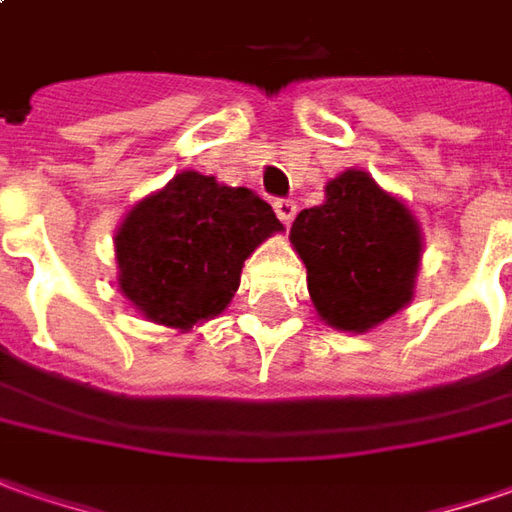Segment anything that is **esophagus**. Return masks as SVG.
<instances>
[{
	"label": "esophagus",
	"instance_id": "esophagus-1",
	"mask_svg": "<svg viewBox=\"0 0 512 512\" xmlns=\"http://www.w3.org/2000/svg\"><path fill=\"white\" fill-rule=\"evenodd\" d=\"M274 212H277V218L289 226L294 221V215H297V203L294 201H274Z\"/></svg>",
	"mask_w": 512,
	"mask_h": 512
}]
</instances>
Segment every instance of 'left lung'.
Returning <instances> with one entry per match:
<instances>
[{
    "instance_id": "obj_1",
    "label": "left lung",
    "mask_w": 512,
    "mask_h": 512,
    "mask_svg": "<svg viewBox=\"0 0 512 512\" xmlns=\"http://www.w3.org/2000/svg\"><path fill=\"white\" fill-rule=\"evenodd\" d=\"M289 240L306 263L311 303L326 326L365 334L414 300L422 226L365 169L331 178L326 201L294 218Z\"/></svg>"
}]
</instances>
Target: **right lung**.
Wrapping results in <instances>:
<instances>
[{"label":"right lung","instance_id":"obj_1","mask_svg":"<svg viewBox=\"0 0 512 512\" xmlns=\"http://www.w3.org/2000/svg\"><path fill=\"white\" fill-rule=\"evenodd\" d=\"M274 232L283 223L257 192L186 169L124 215L118 289L150 323L192 331L226 311L246 257Z\"/></svg>","mask_w":512,"mask_h":512}]
</instances>
